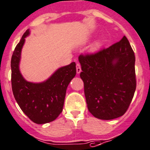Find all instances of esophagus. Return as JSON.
I'll use <instances>...</instances> for the list:
<instances>
[{
	"label": "esophagus",
	"instance_id": "obj_1",
	"mask_svg": "<svg viewBox=\"0 0 150 150\" xmlns=\"http://www.w3.org/2000/svg\"><path fill=\"white\" fill-rule=\"evenodd\" d=\"M76 71H77V73L79 74L80 72H81V64H79V63H77L76 64Z\"/></svg>",
	"mask_w": 150,
	"mask_h": 150
}]
</instances>
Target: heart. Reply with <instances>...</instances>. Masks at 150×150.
Instances as JSON below:
<instances>
[{"label":"heart","mask_w":150,"mask_h":150,"mask_svg":"<svg viewBox=\"0 0 150 150\" xmlns=\"http://www.w3.org/2000/svg\"><path fill=\"white\" fill-rule=\"evenodd\" d=\"M99 43H96V46H99Z\"/></svg>","instance_id":"b5f03b06"}]
</instances>
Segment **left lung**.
<instances>
[{
	"label": "left lung",
	"mask_w": 150,
	"mask_h": 150,
	"mask_svg": "<svg viewBox=\"0 0 150 150\" xmlns=\"http://www.w3.org/2000/svg\"><path fill=\"white\" fill-rule=\"evenodd\" d=\"M78 59L88 111L101 120L123 115L137 88L135 55L127 38Z\"/></svg>",
	"instance_id": "obj_1"
}]
</instances>
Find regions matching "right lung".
Wrapping results in <instances>:
<instances>
[{
	"label": "right lung",
	"instance_id": "right-lung-1",
	"mask_svg": "<svg viewBox=\"0 0 150 150\" xmlns=\"http://www.w3.org/2000/svg\"><path fill=\"white\" fill-rule=\"evenodd\" d=\"M27 30L16 45L11 57V87L13 96L24 113L35 123L44 124L57 119L62 112L67 88L76 75V64L59 68L41 83H33L24 79L19 69V60Z\"/></svg>",
	"mask_w": 150,
	"mask_h": 150
}]
</instances>
